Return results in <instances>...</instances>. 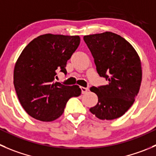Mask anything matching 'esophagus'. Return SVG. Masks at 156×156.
Masks as SVG:
<instances>
[{
  "mask_svg": "<svg viewBox=\"0 0 156 156\" xmlns=\"http://www.w3.org/2000/svg\"><path fill=\"white\" fill-rule=\"evenodd\" d=\"M81 93H82V94H85V93H87V91H88L89 89L87 88V87H81Z\"/></svg>",
  "mask_w": 156,
  "mask_h": 156,
  "instance_id": "esophagus-1",
  "label": "esophagus"
}]
</instances>
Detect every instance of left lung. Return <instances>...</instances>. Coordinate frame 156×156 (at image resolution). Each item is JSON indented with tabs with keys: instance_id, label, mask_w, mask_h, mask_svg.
<instances>
[{
	"instance_id": "left-lung-1",
	"label": "left lung",
	"mask_w": 156,
	"mask_h": 156,
	"mask_svg": "<svg viewBox=\"0 0 156 156\" xmlns=\"http://www.w3.org/2000/svg\"><path fill=\"white\" fill-rule=\"evenodd\" d=\"M97 71L108 81L106 85L91 87L98 102L90 108L100 120H111L123 116L133 104L142 82L140 58L124 38L111 32L84 36Z\"/></svg>"
}]
</instances>
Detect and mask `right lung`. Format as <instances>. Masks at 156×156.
<instances>
[{"label":"right lung","mask_w":156,"mask_h":156,"mask_svg":"<svg viewBox=\"0 0 156 156\" xmlns=\"http://www.w3.org/2000/svg\"><path fill=\"white\" fill-rule=\"evenodd\" d=\"M80 43L78 36L47 33L35 38L23 49L13 70V84L20 103L30 116L43 122L56 120L66 103L78 97V85L55 82L57 72L66 74V63Z\"/></svg>","instance_id":"right-lung-1"}]
</instances>
